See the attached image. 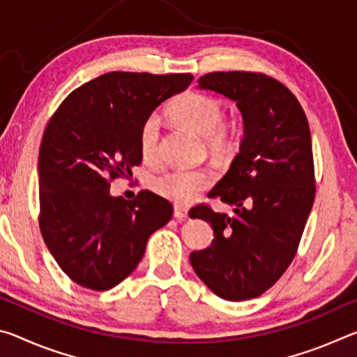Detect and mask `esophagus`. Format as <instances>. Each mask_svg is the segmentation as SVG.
I'll return each instance as SVG.
<instances>
[{
  "label": "esophagus",
  "instance_id": "34e87169",
  "mask_svg": "<svg viewBox=\"0 0 357 357\" xmlns=\"http://www.w3.org/2000/svg\"><path fill=\"white\" fill-rule=\"evenodd\" d=\"M174 219H178V220L187 219V209L181 208V206H174Z\"/></svg>",
  "mask_w": 357,
  "mask_h": 357
}]
</instances>
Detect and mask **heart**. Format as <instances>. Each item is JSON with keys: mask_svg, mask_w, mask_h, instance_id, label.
Segmentation results:
<instances>
[{"mask_svg": "<svg viewBox=\"0 0 357 357\" xmlns=\"http://www.w3.org/2000/svg\"><path fill=\"white\" fill-rule=\"evenodd\" d=\"M174 123L203 137L204 148L213 155H228L236 151L239 130L236 121L225 118V107L214 96L187 91L178 96L168 108ZM160 121L157 114L143 119L138 129V151L143 160L154 164L160 155ZM214 184V174L208 168L170 170L153 179L157 195L178 206L195 203Z\"/></svg>", "mask_w": 357, "mask_h": 357, "instance_id": "obj_1", "label": "heart"}]
</instances>
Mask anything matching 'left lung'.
I'll list each match as a JSON object with an SVG mask.
<instances>
[{
	"label": "left lung",
	"instance_id": "left-lung-1",
	"mask_svg": "<svg viewBox=\"0 0 357 357\" xmlns=\"http://www.w3.org/2000/svg\"><path fill=\"white\" fill-rule=\"evenodd\" d=\"M198 86L236 100L245 129L228 173L208 195L234 206V215L209 204L190 211V219L214 229L211 247L192 252L190 263L219 298H258L291 264L315 200L309 121L285 84L261 72H211Z\"/></svg>",
	"mask_w": 357,
	"mask_h": 357
}]
</instances>
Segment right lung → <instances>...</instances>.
Listing matches in <instances>:
<instances>
[{
	"instance_id": "right-lung-1",
	"label": "right lung",
	"mask_w": 357,
	"mask_h": 357,
	"mask_svg": "<svg viewBox=\"0 0 357 357\" xmlns=\"http://www.w3.org/2000/svg\"><path fill=\"white\" fill-rule=\"evenodd\" d=\"M192 74L108 72L82 84L48 119L39 149V227L64 274L93 291L123 282L170 202L149 190L134 200L110 195L116 178L142 164L138 129L162 102L189 86Z\"/></svg>"
}]
</instances>
